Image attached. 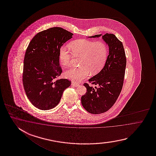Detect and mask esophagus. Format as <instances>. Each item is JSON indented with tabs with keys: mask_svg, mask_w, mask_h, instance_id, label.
Instances as JSON below:
<instances>
[{
	"mask_svg": "<svg viewBox=\"0 0 156 156\" xmlns=\"http://www.w3.org/2000/svg\"><path fill=\"white\" fill-rule=\"evenodd\" d=\"M71 85L74 86V87H77V86H79V84L77 83H74V82H73V83H71Z\"/></svg>",
	"mask_w": 156,
	"mask_h": 156,
	"instance_id": "34e87169",
	"label": "esophagus"
}]
</instances>
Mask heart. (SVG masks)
Returning a JSON list of instances; mask_svg holds the SVG:
<instances>
[{"label": "heart", "mask_w": 156, "mask_h": 156, "mask_svg": "<svg viewBox=\"0 0 156 156\" xmlns=\"http://www.w3.org/2000/svg\"><path fill=\"white\" fill-rule=\"evenodd\" d=\"M69 47L73 56H81L79 67L67 70L65 76L68 79L79 83L91 75H95L103 69L106 62L108 48L106 43L102 41L94 42L80 39L71 42ZM60 63L65 67L72 64L73 56L68 47L62 46L59 52Z\"/></svg>", "instance_id": "b5f03b06"}]
</instances>
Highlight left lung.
<instances>
[{
	"label": "left lung",
	"mask_w": 156,
	"mask_h": 156,
	"mask_svg": "<svg viewBox=\"0 0 156 156\" xmlns=\"http://www.w3.org/2000/svg\"><path fill=\"white\" fill-rule=\"evenodd\" d=\"M97 34L89 38L100 37ZM102 38L109 46V55L103 69L89 82L98 85L95 89L85 83L86 93L81 96V104L87 112L98 114L109 110L115 103L122 89L126 57L123 43L113 34L106 33Z\"/></svg>",
	"instance_id": "1"
}]
</instances>
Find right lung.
I'll use <instances>...</instances> for the list:
<instances>
[{
	"mask_svg": "<svg viewBox=\"0 0 156 156\" xmlns=\"http://www.w3.org/2000/svg\"><path fill=\"white\" fill-rule=\"evenodd\" d=\"M73 34L61 27L37 33L29 43L24 59L23 83L27 96L38 109L50 110L60 102L63 91L71 85L59 63L61 47Z\"/></svg>",
	"mask_w": 156,
	"mask_h": 156,
	"instance_id": "add662e5",
	"label": "right lung"
}]
</instances>
